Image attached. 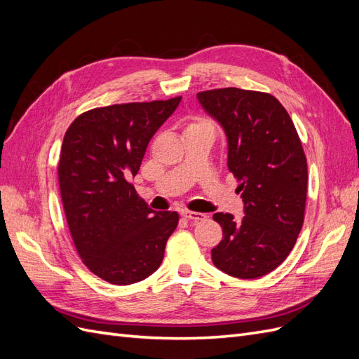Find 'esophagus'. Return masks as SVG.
<instances>
[{"label": "esophagus", "instance_id": "1", "mask_svg": "<svg viewBox=\"0 0 359 359\" xmlns=\"http://www.w3.org/2000/svg\"><path fill=\"white\" fill-rule=\"evenodd\" d=\"M181 215L184 217V219L193 220V222H201V220H205V219H206L205 214H202V212H194V211H182Z\"/></svg>", "mask_w": 359, "mask_h": 359}]
</instances>
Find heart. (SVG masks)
Instances as JSON below:
<instances>
[{
	"mask_svg": "<svg viewBox=\"0 0 359 359\" xmlns=\"http://www.w3.org/2000/svg\"><path fill=\"white\" fill-rule=\"evenodd\" d=\"M199 128H211L212 130V127L208 121H205V119H196V121H191L187 126L186 132H190V130H199Z\"/></svg>",
	"mask_w": 359,
	"mask_h": 359,
	"instance_id": "obj_1",
	"label": "heart"
}]
</instances>
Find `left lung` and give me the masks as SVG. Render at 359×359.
Returning a JSON list of instances; mask_svg holds the SVG:
<instances>
[{"instance_id": "1", "label": "left lung", "mask_w": 359, "mask_h": 359, "mask_svg": "<svg viewBox=\"0 0 359 359\" xmlns=\"http://www.w3.org/2000/svg\"><path fill=\"white\" fill-rule=\"evenodd\" d=\"M198 100L224 130L245 214L240 222L212 215L223 229L212 264L236 278L262 277L289 256L304 223L309 175L297 128L268 93L220 88L198 93Z\"/></svg>"}]
</instances>
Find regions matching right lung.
<instances>
[{
  "label": "right lung",
  "instance_id": "1",
  "mask_svg": "<svg viewBox=\"0 0 359 359\" xmlns=\"http://www.w3.org/2000/svg\"><path fill=\"white\" fill-rule=\"evenodd\" d=\"M181 97L95 107L64 135L58 181L76 252L91 273L127 286L160 266L175 211L154 212L130 182Z\"/></svg>",
  "mask_w": 359,
  "mask_h": 359
}]
</instances>
